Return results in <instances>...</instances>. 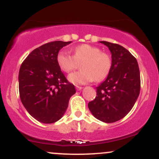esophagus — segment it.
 Masks as SVG:
<instances>
[{"label": "esophagus", "instance_id": "obj_1", "mask_svg": "<svg viewBox=\"0 0 159 159\" xmlns=\"http://www.w3.org/2000/svg\"><path fill=\"white\" fill-rule=\"evenodd\" d=\"M76 90H81L82 89H83V87H80V86H76Z\"/></svg>", "mask_w": 159, "mask_h": 159}]
</instances>
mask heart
I'll return each instance as SVG.
<instances>
[{
	"label": "heart",
	"mask_w": 159,
	"mask_h": 159,
	"mask_svg": "<svg viewBox=\"0 0 159 159\" xmlns=\"http://www.w3.org/2000/svg\"><path fill=\"white\" fill-rule=\"evenodd\" d=\"M57 62L63 72H72L81 63L80 72L69 75V81L75 84H86L94 81H101L107 77L112 66V61L109 54L102 52L98 47L83 44L73 49L71 55L65 51H61L57 56Z\"/></svg>",
	"instance_id": "b5f03b06"
}]
</instances>
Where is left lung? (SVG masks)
I'll list each match as a JSON object with an SVG mask.
<instances>
[{"instance_id":"obj_1","label":"left lung","mask_w":159,"mask_h":159,"mask_svg":"<svg viewBox=\"0 0 159 159\" xmlns=\"http://www.w3.org/2000/svg\"><path fill=\"white\" fill-rule=\"evenodd\" d=\"M111 53L112 66L106 79L96 87V97L88 103L96 119L111 123L123 119L134 106L140 90L138 61L118 44L100 41Z\"/></svg>"}]
</instances>
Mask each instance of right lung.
Here are the masks:
<instances>
[{
	"mask_svg": "<svg viewBox=\"0 0 159 159\" xmlns=\"http://www.w3.org/2000/svg\"><path fill=\"white\" fill-rule=\"evenodd\" d=\"M72 42L54 41L34 49L19 69V95L24 107L43 123L59 120L75 93L57 62L59 51Z\"/></svg>",
	"mask_w": 159,
	"mask_h": 159,
	"instance_id": "obj_1",
	"label": "right lung"
}]
</instances>
